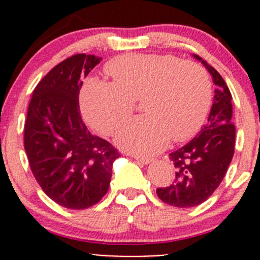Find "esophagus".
<instances>
[{
    "mask_svg": "<svg viewBox=\"0 0 260 260\" xmlns=\"http://www.w3.org/2000/svg\"><path fill=\"white\" fill-rule=\"evenodd\" d=\"M133 158L137 159L138 162H141V164H143V165H148V164H151V162H152V159H151V158H147V157L133 156Z\"/></svg>",
    "mask_w": 260,
    "mask_h": 260,
    "instance_id": "1",
    "label": "esophagus"
}]
</instances>
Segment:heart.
Masks as SVG:
<instances>
[{
  "instance_id": "b5f03b06",
  "label": "heart",
  "mask_w": 260,
  "mask_h": 260,
  "mask_svg": "<svg viewBox=\"0 0 260 260\" xmlns=\"http://www.w3.org/2000/svg\"><path fill=\"white\" fill-rule=\"evenodd\" d=\"M113 81L90 78L81 90L86 120L103 135H113L128 119L135 101L143 99L146 115L131 120L115 136L125 151L153 154L172 140L193 137L208 117L211 83L200 65L174 55L128 54L106 67Z\"/></svg>"
}]
</instances>
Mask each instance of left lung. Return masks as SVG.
I'll return each mask as SVG.
<instances>
[{
  "label": "left lung",
  "mask_w": 260,
  "mask_h": 260,
  "mask_svg": "<svg viewBox=\"0 0 260 260\" xmlns=\"http://www.w3.org/2000/svg\"><path fill=\"white\" fill-rule=\"evenodd\" d=\"M192 56L208 69L216 89L208 123L190 142L170 153L175 165V181L156 190L164 203L176 208H192L210 198L226 174L235 146L229 88L211 65L198 55Z\"/></svg>",
  "instance_id": "8db88e82"
}]
</instances>
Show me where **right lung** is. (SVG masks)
Wrapping results in <instances>:
<instances>
[{"label": "right lung", "instance_id": "right-lung-1", "mask_svg": "<svg viewBox=\"0 0 260 260\" xmlns=\"http://www.w3.org/2000/svg\"><path fill=\"white\" fill-rule=\"evenodd\" d=\"M102 61L77 54L57 64L32 93L25 122V151L44 192L59 205L81 210L107 193L119 153L108 141L91 135L83 122L79 91Z\"/></svg>", "mask_w": 260, "mask_h": 260}]
</instances>
